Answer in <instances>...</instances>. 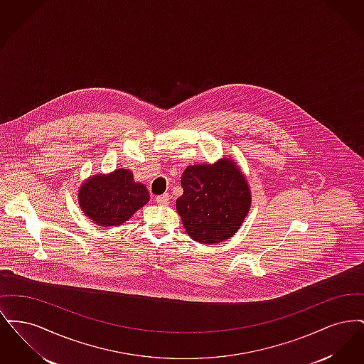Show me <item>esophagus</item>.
<instances>
[{
	"label": "esophagus",
	"instance_id": "34e87169",
	"mask_svg": "<svg viewBox=\"0 0 364 364\" xmlns=\"http://www.w3.org/2000/svg\"><path fill=\"white\" fill-rule=\"evenodd\" d=\"M169 200H171V195L169 193H162V195H159V196L156 198V202L159 206L169 205Z\"/></svg>",
	"mask_w": 364,
	"mask_h": 364
}]
</instances>
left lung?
<instances>
[{
  "label": "left lung",
  "instance_id": "1",
  "mask_svg": "<svg viewBox=\"0 0 364 364\" xmlns=\"http://www.w3.org/2000/svg\"><path fill=\"white\" fill-rule=\"evenodd\" d=\"M181 187L176 208L195 242L214 244L233 236L251 206L248 184L230 159L188 166Z\"/></svg>",
  "mask_w": 364,
  "mask_h": 364
}]
</instances>
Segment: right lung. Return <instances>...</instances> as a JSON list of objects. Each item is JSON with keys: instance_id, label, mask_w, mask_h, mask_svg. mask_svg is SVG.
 Segmentation results:
<instances>
[{"instance_id": "obj_1", "label": "right lung", "mask_w": 364, "mask_h": 364, "mask_svg": "<svg viewBox=\"0 0 364 364\" xmlns=\"http://www.w3.org/2000/svg\"><path fill=\"white\" fill-rule=\"evenodd\" d=\"M149 191L134 181L129 171L119 169L107 176H94L79 191V205L98 225H120L149 202Z\"/></svg>"}]
</instances>
